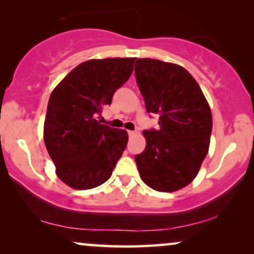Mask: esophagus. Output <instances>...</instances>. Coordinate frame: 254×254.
<instances>
[{
  "label": "esophagus",
  "instance_id": "esophagus-1",
  "mask_svg": "<svg viewBox=\"0 0 254 254\" xmlns=\"http://www.w3.org/2000/svg\"><path fill=\"white\" fill-rule=\"evenodd\" d=\"M127 134H129V136L130 137H132L133 136V134H136V131H127Z\"/></svg>",
  "mask_w": 254,
  "mask_h": 254
}]
</instances>
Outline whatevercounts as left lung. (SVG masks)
<instances>
[{
  "instance_id": "8db88e82",
  "label": "left lung",
  "mask_w": 254,
  "mask_h": 254,
  "mask_svg": "<svg viewBox=\"0 0 254 254\" xmlns=\"http://www.w3.org/2000/svg\"><path fill=\"white\" fill-rule=\"evenodd\" d=\"M134 73L146 111L159 116V129L144 130L146 147L134 157L139 175L154 190H179L194 180L208 153L210 108L184 67L145 58Z\"/></svg>"
}]
</instances>
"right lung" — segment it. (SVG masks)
Here are the masks:
<instances>
[{"label": "right lung", "instance_id": "obj_1", "mask_svg": "<svg viewBox=\"0 0 254 254\" xmlns=\"http://www.w3.org/2000/svg\"><path fill=\"white\" fill-rule=\"evenodd\" d=\"M136 58L88 60L51 94L44 141L56 173L74 189H90L111 177L127 144L125 130L101 124L103 108L129 80Z\"/></svg>", "mask_w": 254, "mask_h": 254}]
</instances>
